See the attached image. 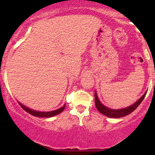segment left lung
I'll return each instance as SVG.
<instances>
[{
    "mask_svg": "<svg viewBox=\"0 0 155 155\" xmlns=\"http://www.w3.org/2000/svg\"><path fill=\"white\" fill-rule=\"evenodd\" d=\"M147 92H146L142 97H140L138 101H137L134 104H133L132 106H128L127 108H121V109H111L106 106H105L103 105L99 101L98 97H97L96 91L95 92V106L97 108V109L98 110L99 112H101V114L105 115V116L108 117H111V118H120V117H123L124 116H127V115L130 114V113L134 111L136 108L139 106L140 103L143 101L144 99L146 94Z\"/></svg>",
    "mask_w": 155,
    "mask_h": 155,
    "instance_id": "8db88e82",
    "label": "left lung"
}]
</instances>
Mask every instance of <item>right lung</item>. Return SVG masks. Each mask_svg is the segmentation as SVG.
<instances>
[{
    "mask_svg": "<svg viewBox=\"0 0 155 155\" xmlns=\"http://www.w3.org/2000/svg\"><path fill=\"white\" fill-rule=\"evenodd\" d=\"M18 103H19V106H20L21 107H22L23 109L25 110V111L28 112V113H29L30 114L33 115V116H34V117H51L56 116V115L59 114L60 113H61V112L63 111L64 108H65V104H64V106H63V107L59 108V109L54 110V111H47V112L38 111H35V110L31 109V108H28L27 106L22 105L21 103H19V102H18Z\"/></svg>",
    "mask_w": 155,
    "mask_h": 155,
    "instance_id": "1",
    "label": "right lung"
}]
</instances>
